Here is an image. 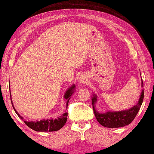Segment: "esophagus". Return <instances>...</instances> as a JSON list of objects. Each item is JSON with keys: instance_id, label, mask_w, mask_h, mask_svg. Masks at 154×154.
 Here are the masks:
<instances>
[{"instance_id": "34e87169", "label": "esophagus", "mask_w": 154, "mask_h": 154, "mask_svg": "<svg viewBox=\"0 0 154 154\" xmlns=\"http://www.w3.org/2000/svg\"><path fill=\"white\" fill-rule=\"evenodd\" d=\"M87 82V78L85 77L84 76H82L81 77H79V84H85Z\"/></svg>"}]
</instances>
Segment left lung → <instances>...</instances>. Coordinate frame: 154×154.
<instances>
[{
  "mask_svg": "<svg viewBox=\"0 0 154 154\" xmlns=\"http://www.w3.org/2000/svg\"><path fill=\"white\" fill-rule=\"evenodd\" d=\"M143 86V82L142 80V87ZM144 98V91H143L139 99V102L131 109L127 111H122L119 112H107L106 113H99L95 109L94 104L97 101V97L94 95L92 98L93 112L95 113L96 119L101 125L108 128H118L122 127L129 125L136 118Z\"/></svg>",
  "mask_w": 154,
  "mask_h": 154,
  "instance_id": "obj_1",
  "label": "left lung"
}]
</instances>
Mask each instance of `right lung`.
Returning <instances> with one entry per match:
<instances>
[{"mask_svg": "<svg viewBox=\"0 0 154 154\" xmlns=\"http://www.w3.org/2000/svg\"><path fill=\"white\" fill-rule=\"evenodd\" d=\"M74 88H75V86L73 85L72 87H70V88L66 91L65 96H64V98L67 100V102H66L67 107H68V102H69V100L70 99L71 95H72L73 93V89ZM11 104H12L14 109V111L16 112V113L17 114V116L19 117L21 120H23V119L22 117L17 113V111H16L14 107L12 102H11ZM67 116H68V113L66 112V113H63L62 116H59V118L54 119V120H53V119H50V120L48 119V120H42L37 122L24 121V122L27 127L32 128V129L36 131H56L59 130L60 128H61L63 127L64 125H65L66 122V121H67Z\"/></svg>", "mask_w": 154, "mask_h": 154, "instance_id": "obj_1", "label": "right lung"}]
</instances>
